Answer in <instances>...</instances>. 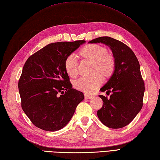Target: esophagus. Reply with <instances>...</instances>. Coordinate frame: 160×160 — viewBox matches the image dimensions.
Returning a JSON list of instances; mask_svg holds the SVG:
<instances>
[{
    "mask_svg": "<svg viewBox=\"0 0 160 160\" xmlns=\"http://www.w3.org/2000/svg\"><path fill=\"white\" fill-rule=\"evenodd\" d=\"M84 97H85V99H90L92 98V97H93V96L91 95H88V94H84Z\"/></svg>",
    "mask_w": 160,
    "mask_h": 160,
    "instance_id": "obj_1",
    "label": "esophagus"
}]
</instances>
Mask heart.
I'll list each match as a JSON object with an SVG mask.
<instances>
[{
	"label": "heart",
	"instance_id": "obj_1",
	"mask_svg": "<svg viewBox=\"0 0 160 160\" xmlns=\"http://www.w3.org/2000/svg\"><path fill=\"white\" fill-rule=\"evenodd\" d=\"M83 57L95 62V71L103 76H108L114 68V60L112 57L107 54L105 48L97 44H90L84 47L80 51ZM65 69L70 77H75L78 73V61L76 56L71 54L66 57L64 62ZM102 82V78L97 74L93 76L81 77L75 82L76 88L87 93H91L97 90Z\"/></svg>",
	"mask_w": 160,
	"mask_h": 160
}]
</instances>
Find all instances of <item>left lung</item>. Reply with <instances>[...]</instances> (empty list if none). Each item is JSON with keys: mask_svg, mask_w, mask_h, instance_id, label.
Listing matches in <instances>:
<instances>
[{"mask_svg": "<svg viewBox=\"0 0 160 160\" xmlns=\"http://www.w3.org/2000/svg\"><path fill=\"white\" fill-rule=\"evenodd\" d=\"M88 43L105 44L112 50L114 58L112 75L100 89L111 95L110 98L99 95L103 103L98 117L108 128H123L132 121L143 105L144 84L139 62L127 45L110 37H101Z\"/></svg>", "mask_w": 160, "mask_h": 160, "instance_id": "8db88e82", "label": "left lung"}]
</instances>
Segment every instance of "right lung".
<instances>
[{
  "label": "right lung",
  "instance_id": "obj_1",
  "mask_svg": "<svg viewBox=\"0 0 160 160\" xmlns=\"http://www.w3.org/2000/svg\"><path fill=\"white\" fill-rule=\"evenodd\" d=\"M85 41L50 43L30 57L18 82L22 108L36 127L48 132L63 128L84 98L72 88L64 62Z\"/></svg>",
  "mask_w": 160,
  "mask_h": 160
}]
</instances>
